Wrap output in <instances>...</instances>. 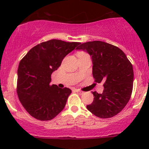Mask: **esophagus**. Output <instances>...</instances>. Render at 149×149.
I'll list each match as a JSON object with an SVG mask.
<instances>
[{
  "label": "esophagus",
  "mask_w": 149,
  "mask_h": 149,
  "mask_svg": "<svg viewBox=\"0 0 149 149\" xmlns=\"http://www.w3.org/2000/svg\"><path fill=\"white\" fill-rule=\"evenodd\" d=\"M76 92H77V93H79V95H83V94H84V92L81 91H79V90H76Z\"/></svg>",
  "instance_id": "34e87169"
}]
</instances>
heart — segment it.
Masks as SVG:
<instances>
[{
	"mask_svg": "<svg viewBox=\"0 0 149 149\" xmlns=\"http://www.w3.org/2000/svg\"><path fill=\"white\" fill-rule=\"evenodd\" d=\"M79 54H85V52H79Z\"/></svg>",
	"mask_w": 149,
	"mask_h": 149,
	"instance_id": "1",
	"label": "heart"
}]
</instances>
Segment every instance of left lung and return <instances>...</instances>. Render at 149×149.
I'll use <instances>...</instances> for the list:
<instances>
[{
  "label": "left lung",
  "mask_w": 149,
  "mask_h": 149,
  "mask_svg": "<svg viewBox=\"0 0 149 149\" xmlns=\"http://www.w3.org/2000/svg\"><path fill=\"white\" fill-rule=\"evenodd\" d=\"M76 49L89 53L95 82L104 83L102 93H92L94 100L87 106V110L100 118L114 116L123 109L132 95L134 76L132 63L120 49L103 41L84 42Z\"/></svg>",
  "instance_id": "left-lung-1"
}]
</instances>
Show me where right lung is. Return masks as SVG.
<instances>
[{"label":"right lung","mask_w":149,"mask_h":149,"mask_svg":"<svg viewBox=\"0 0 149 149\" xmlns=\"http://www.w3.org/2000/svg\"><path fill=\"white\" fill-rule=\"evenodd\" d=\"M80 44L49 40L33 47L19 62L17 93L31 116L41 121L50 120L64 109L72 91L50 85L51 74L64 57Z\"/></svg>","instance_id":"right-lung-1"}]
</instances>
